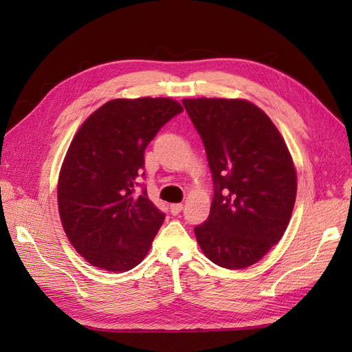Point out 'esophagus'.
<instances>
[{"instance_id": "esophagus-1", "label": "esophagus", "mask_w": 352, "mask_h": 352, "mask_svg": "<svg viewBox=\"0 0 352 352\" xmlns=\"http://www.w3.org/2000/svg\"><path fill=\"white\" fill-rule=\"evenodd\" d=\"M182 210H183V204H180V203H178V204H170V213L172 214H178Z\"/></svg>"}]
</instances>
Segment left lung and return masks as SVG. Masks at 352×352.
Instances as JSON below:
<instances>
[{"instance_id": "obj_1", "label": "left lung", "mask_w": 352, "mask_h": 352, "mask_svg": "<svg viewBox=\"0 0 352 352\" xmlns=\"http://www.w3.org/2000/svg\"><path fill=\"white\" fill-rule=\"evenodd\" d=\"M213 178L210 214L195 227L214 265L248 267L283 237L296 198L286 142L263 110L245 100H183Z\"/></svg>"}]
</instances>
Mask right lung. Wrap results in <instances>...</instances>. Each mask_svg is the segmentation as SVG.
<instances>
[{
	"instance_id": "obj_1",
	"label": "right lung",
	"mask_w": 352,
	"mask_h": 352,
	"mask_svg": "<svg viewBox=\"0 0 352 352\" xmlns=\"http://www.w3.org/2000/svg\"><path fill=\"white\" fill-rule=\"evenodd\" d=\"M182 111L170 98L111 100L74 136L58 175V213L92 266L125 272L145 258L164 221L145 188L136 193L145 148Z\"/></svg>"
}]
</instances>
